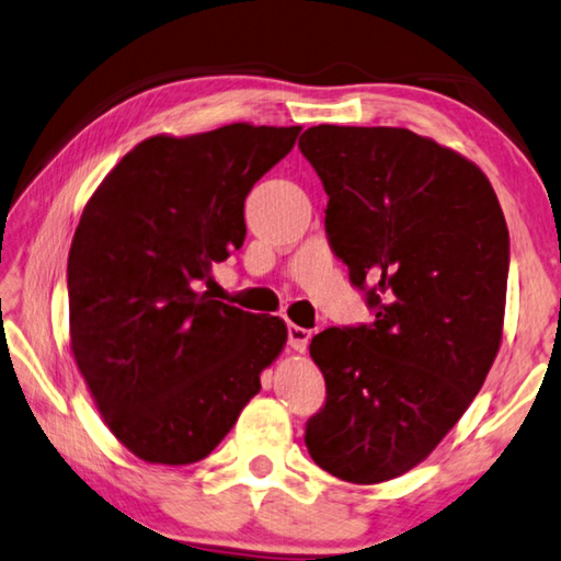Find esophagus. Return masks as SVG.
<instances>
[{
	"label": "esophagus",
	"instance_id": "obj_1",
	"mask_svg": "<svg viewBox=\"0 0 561 561\" xmlns=\"http://www.w3.org/2000/svg\"><path fill=\"white\" fill-rule=\"evenodd\" d=\"M310 340V330L300 328V325H288V345L296 352H306Z\"/></svg>",
	"mask_w": 561,
	"mask_h": 561
}]
</instances>
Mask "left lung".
Segmentation results:
<instances>
[{"label":"left lung","instance_id":"1","mask_svg":"<svg viewBox=\"0 0 561 561\" xmlns=\"http://www.w3.org/2000/svg\"><path fill=\"white\" fill-rule=\"evenodd\" d=\"M298 147L330 196V249L375 312L312 337L328 397L306 446L330 476L385 483L440 444L493 367L507 224L473 162L404 127L318 125Z\"/></svg>","mask_w":561,"mask_h":561}]
</instances>
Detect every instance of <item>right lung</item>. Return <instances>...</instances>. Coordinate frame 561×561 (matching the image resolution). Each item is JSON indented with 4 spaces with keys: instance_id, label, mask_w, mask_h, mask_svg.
Returning <instances> with one entry per match:
<instances>
[{
    "instance_id": "1",
    "label": "right lung",
    "mask_w": 561,
    "mask_h": 561,
    "mask_svg": "<svg viewBox=\"0 0 561 561\" xmlns=\"http://www.w3.org/2000/svg\"><path fill=\"white\" fill-rule=\"evenodd\" d=\"M300 127L150 137L85 204L68 253L71 350L121 444L147 463L211 454L261 391L286 322L211 300L245 239L243 202Z\"/></svg>"
}]
</instances>
